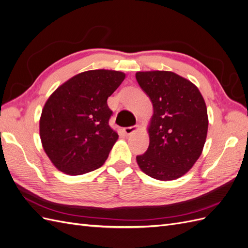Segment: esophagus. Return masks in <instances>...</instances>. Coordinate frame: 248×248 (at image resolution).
<instances>
[{
	"label": "esophagus",
	"mask_w": 248,
	"mask_h": 248,
	"mask_svg": "<svg viewBox=\"0 0 248 248\" xmlns=\"http://www.w3.org/2000/svg\"><path fill=\"white\" fill-rule=\"evenodd\" d=\"M138 129H139V125H134V126H130V127H125L123 131L125 134H127V136H129V134H131L134 131H137Z\"/></svg>",
	"instance_id": "esophagus-1"
}]
</instances>
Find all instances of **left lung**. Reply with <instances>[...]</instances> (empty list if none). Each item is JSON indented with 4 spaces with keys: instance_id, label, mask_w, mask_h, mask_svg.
I'll use <instances>...</instances> for the list:
<instances>
[{
    "instance_id": "8db88e82",
    "label": "left lung",
    "mask_w": 248,
    "mask_h": 248,
    "mask_svg": "<svg viewBox=\"0 0 248 248\" xmlns=\"http://www.w3.org/2000/svg\"><path fill=\"white\" fill-rule=\"evenodd\" d=\"M136 78L153 106L149 148L137 156L138 164L151 178L176 180L204 149L209 123L205 100L196 85L171 71H139Z\"/></svg>"
}]
</instances>
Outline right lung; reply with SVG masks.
I'll list each match as a JSON object with an SVG mask.
<instances>
[{
	"mask_svg": "<svg viewBox=\"0 0 248 248\" xmlns=\"http://www.w3.org/2000/svg\"><path fill=\"white\" fill-rule=\"evenodd\" d=\"M125 73L89 70L65 81L44 104L39 132L44 152L54 166L70 176L99 169L119 136L108 125V98Z\"/></svg>",
	"mask_w": 248,
	"mask_h": 248,
	"instance_id": "obj_1",
	"label": "right lung"
}]
</instances>
